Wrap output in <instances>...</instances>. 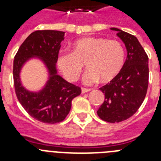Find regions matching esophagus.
<instances>
[{"label": "esophagus", "instance_id": "obj_1", "mask_svg": "<svg viewBox=\"0 0 161 161\" xmlns=\"http://www.w3.org/2000/svg\"><path fill=\"white\" fill-rule=\"evenodd\" d=\"M91 89H86V88H81V93H87L89 91H90Z\"/></svg>", "mask_w": 161, "mask_h": 161}]
</instances>
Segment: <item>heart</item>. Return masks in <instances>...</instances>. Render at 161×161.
<instances>
[{
  "mask_svg": "<svg viewBox=\"0 0 161 161\" xmlns=\"http://www.w3.org/2000/svg\"><path fill=\"white\" fill-rule=\"evenodd\" d=\"M125 63V50L117 40L86 37L78 39L72 45V52L59 55L57 64L68 81L79 78L84 64L89 68L83 76L85 85H92L99 80L103 83L117 77Z\"/></svg>",
  "mask_w": 161,
  "mask_h": 161,
  "instance_id": "obj_1",
  "label": "heart"
}]
</instances>
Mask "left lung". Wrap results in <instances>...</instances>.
<instances>
[{"label": "left lung", "mask_w": 161, "mask_h": 161, "mask_svg": "<svg viewBox=\"0 0 161 161\" xmlns=\"http://www.w3.org/2000/svg\"><path fill=\"white\" fill-rule=\"evenodd\" d=\"M117 36L124 42L127 56L118 76L100 88L105 100L97 111L101 119L119 123L131 117L144 100L148 86V57L136 36L118 28Z\"/></svg>", "instance_id": "obj_1"}]
</instances>
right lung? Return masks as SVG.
<instances>
[{"label": "right lung", "mask_w": 161, "mask_h": 161, "mask_svg": "<svg viewBox=\"0 0 161 161\" xmlns=\"http://www.w3.org/2000/svg\"><path fill=\"white\" fill-rule=\"evenodd\" d=\"M64 31H36L25 38L14 60V81L18 101L31 117L44 123H57L64 120L74 97L81 93L80 88L65 80L57 74L55 64ZM33 58H39L46 66L48 80L38 92H32L22 85L19 72L24 64Z\"/></svg>", "instance_id": "obj_1"}]
</instances>
